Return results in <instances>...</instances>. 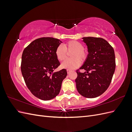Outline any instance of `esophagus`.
Listing matches in <instances>:
<instances>
[{"mask_svg": "<svg viewBox=\"0 0 132 132\" xmlns=\"http://www.w3.org/2000/svg\"><path fill=\"white\" fill-rule=\"evenodd\" d=\"M67 73H68V74H69V73L71 72V70H69V69H67Z\"/></svg>", "mask_w": 132, "mask_h": 132, "instance_id": "obj_1", "label": "esophagus"}]
</instances>
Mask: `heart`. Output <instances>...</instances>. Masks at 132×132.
Masks as SVG:
<instances>
[{
  "mask_svg": "<svg viewBox=\"0 0 132 132\" xmlns=\"http://www.w3.org/2000/svg\"><path fill=\"white\" fill-rule=\"evenodd\" d=\"M84 46L80 42L77 41H71L65 43L64 45L58 46L55 51V57L59 61L65 60L67 56V52H71L70 57L61 64L63 69L73 70L80 65V61L84 62L87 57V54L84 51Z\"/></svg>",
  "mask_w": 132,
  "mask_h": 132,
  "instance_id": "b5f03b06",
  "label": "heart"
}]
</instances>
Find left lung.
<instances>
[{"label":"left lung","instance_id":"1","mask_svg":"<svg viewBox=\"0 0 132 132\" xmlns=\"http://www.w3.org/2000/svg\"><path fill=\"white\" fill-rule=\"evenodd\" d=\"M87 47L88 54L75 79L78 93L87 98H95L108 89L116 68L115 54L113 47L102 38H82Z\"/></svg>","mask_w":132,"mask_h":132}]
</instances>
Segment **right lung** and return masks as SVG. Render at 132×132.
I'll use <instances>...</instances> for the list:
<instances>
[{"instance_id":"add662e5","label":"right lung","mask_w":132,"mask_h":132,"mask_svg":"<svg viewBox=\"0 0 132 132\" xmlns=\"http://www.w3.org/2000/svg\"><path fill=\"white\" fill-rule=\"evenodd\" d=\"M61 43L53 37L39 38L23 51L21 65L23 78L31 93L42 100H50L57 96L67 77L66 69L53 72L60 65L55 51Z\"/></svg>"}]
</instances>
